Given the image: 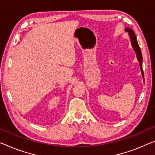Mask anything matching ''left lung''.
<instances>
[{
	"label": "left lung",
	"mask_w": 155,
	"mask_h": 155,
	"mask_svg": "<svg viewBox=\"0 0 155 155\" xmlns=\"http://www.w3.org/2000/svg\"><path fill=\"white\" fill-rule=\"evenodd\" d=\"M126 30L127 31V32H128L129 35H130V39H131L132 45V47H133L135 52H136V54H137V58H138L139 64H140V68H141V70L142 76H143V77L144 78L143 70V68H142V54H141V49H140L139 46L138 45V43H137V37H136V36H135L134 32L130 28H126Z\"/></svg>",
	"instance_id": "obj_1"
}]
</instances>
